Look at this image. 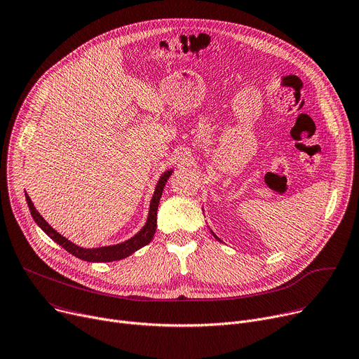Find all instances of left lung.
Here are the masks:
<instances>
[{
    "label": "left lung",
    "instance_id": "left-lung-1",
    "mask_svg": "<svg viewBox=\"0 0 359 359\" xmlns=\"http://www.w3.org/2000/svg\"><path fill=\"white\" fill-rule=\"evenodd\" d=\"M212 236H214V237H215V238H217V240H218V237H217V236H215V234H214V233H212Z\"/></svg>",
    "mask_w": 359,
    "mask_h": 359
}]
</instances>
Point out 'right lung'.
<instances>
[{
  "label": "right lung",
  "mask_w": 359,
  "mask_h": 359,
  "mask_svg": "<svg viewBox=\"0 0 359 359\" xmlns=\"http://www.w3.org/2000/svg\"><path fill=\"white\" fill-rule=\"evenodd\" d=\"M172 170L163 172L156 184L154 197L151 200V205H149V215L147 223L144 226V229L135 234L132 238L121 243V244H115V245H106V247H99V249H83V247H79L76 244H73L70 240H67L66 237H63L62 234H59L56 230H54L46 219L40 215V212L36 210L34 204L32 203L30 197L25 194V200L27 204H29L32 217L34 218V222L39 224V227L53 240L56 241L57 244H60L65 250H67L70 255L76 256L77 259L86 260V262H115V260H121L125 259L128 256H130L132 253H135L136 250H140L141 247L147 245L155 234L156 230V211H158V204L162 196V191L165 184H167L168 178L171 177Z\"/></svg>",
  "instance_id": "obj_1"
}]
</instances>
